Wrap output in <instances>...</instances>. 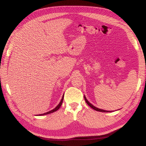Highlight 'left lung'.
<instances>
[{
    "label": "left lung",
    "mask_w": 146,
    "mask_h": 146,
    "mask_svg": "<svg viewBox=\"0 0 146 146\" xmlns=\"http://www.w3.org/2000/svg\"><path fill=\"white\" fill-rule=\"evenodd\" d=\"M84 99H85V100H86V103L88 104V106H90V107L91 108H93V110H95V111H100V112H111V111H106V110H102V109H99V108H97V107H95V106H94L93 104H91L89 102V101L87 100V98H86V97H85V95L84 96Z\"/></svg>",
    "instance_id": "left-lung-1"
}]
</instances>
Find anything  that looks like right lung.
<instances>
[{"label":"right lung","instance_id":"1","mask_svg":"<svg viewBox=\"0 0 146 146\" xmlns=\"http://www.w3.org/2000/svg\"><path fill=\"white\" fill-rule=\"evenodd\" d=\"M63 100H64V95L62 96V99H61V100H60V103H59L58 104L57 106H56L55 108L53 109V110H51V111H48V112H46V113H43V114H40V115H39V116H41V115H48V114H49V113H53V112L56 111H57V110H58V109L60 108V106H61V105H62V104Z\"/></svg>","mask_w":146,"mask_h":146}]
</instances>
